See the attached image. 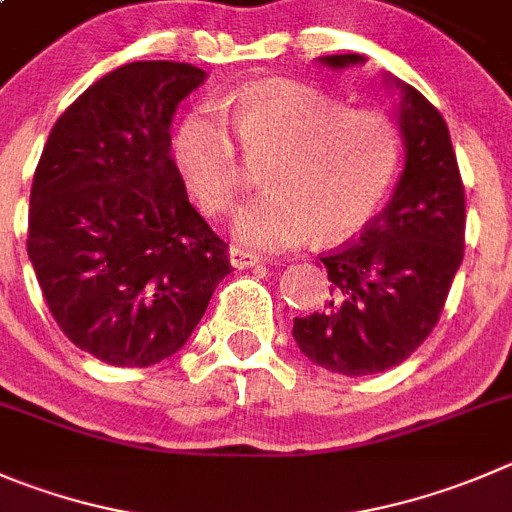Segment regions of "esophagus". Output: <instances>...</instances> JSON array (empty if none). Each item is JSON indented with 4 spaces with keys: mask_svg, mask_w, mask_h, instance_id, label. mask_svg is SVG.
I'll use <instances>...</instances> for the list:
<instances>
[{
    "mask_svg": "<svg viewBox=\"0 0 512 512\" xmlns=\"http://www.w3.org/2000/svg\"><path fill=\"white\" fill-rule=\"evenodd\" d=\"M229 262H232V267H237V270H247V267L260 265V257L252 255V252L247 250H240V247H229Z\"/></svg>",
    "mask_w": 512,
    "mask_h": 512,
    "instance_id": "esophagus-1",
    "label": "esophagus"
}]
</instances>
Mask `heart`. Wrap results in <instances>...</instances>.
Segmentation results:
<instances>
[{"label":"heart","mask_w":512,"mask_h":512,"mask_svg":"<svg viewBox=\"0 0 512 512\" xmlns=\"http://www.w3.org/2000/svg\"><path fill=\"white\" fill-rule=\"evenodd\" d=\"M232 130L235 138L228 133ZM242 154L262 161L265 194L232 219L237 245L257 252L298 247L310 234L341 242L379 212L401 159L394 121L298 80L245 85L224 103L191 111L174 136V159L207 214H222L242 186Z\"/></svg>","instance_id":"b5f03b06"}]
</instances>
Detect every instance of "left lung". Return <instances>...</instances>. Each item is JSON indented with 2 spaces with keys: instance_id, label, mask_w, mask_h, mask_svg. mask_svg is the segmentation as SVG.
<instances>
[{
  "instance_id": "obj_1",
  "label": "left lung",
  "mask_w": 512,
  "mask_h": 512,
  "mask_svg": "<svg viewBox=\"0 0 512 512\" xmlns=\"http://www.w3.org/2000/svg\"><path fill=\"white\" fill-rule=\"evenodd\" d=\"M318 62L346 70L366 57L328 55ZM384 80L399 90L404 169L361 240L321 257L331 300L293 321L300 351L343 376L379 374L417 351L437 326L465 250V186L447 123L417 88L391 73Z\"/></svg>"
}]
</instances>
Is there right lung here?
Instances as JSON below:
<instances>
[{
  "label": "right lung",
  "mask_w": 512,
  "mask_h": 512,
  "mask_svg": "<svg viewBox=\"0 0 512 512\" xmlns=\"http://www.w3.org/2000/svg\"><path fill=\"white\" fill-rule=\"evenodd\" d=\"M207 80L186 62H128L52 126L30 194L27 255L52 318L111 366L174 356L232 272L189 204L171 121Z\"/></svg>",
  "instance_id": "add662e5"
}]
</instances>
